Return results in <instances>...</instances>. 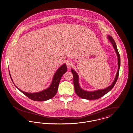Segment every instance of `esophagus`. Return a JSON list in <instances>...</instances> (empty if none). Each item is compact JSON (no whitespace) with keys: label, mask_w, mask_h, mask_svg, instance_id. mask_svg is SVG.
<instances>
[{"label":"esophagus","mask_w":133,"mask_h":133,"mask_svg":"<svg viewBox=\"0 0 133 133\" xmlns=\"http://www.w3.org/2000/svg\"><path fill=\"white\" fill-rule=\"evenodd\" d=\"M66 64L67 67H68V68H71V67L72 63H71V61H67L66 62Z\"/></svg>","instance_id":"34e87169"}]
</instances>
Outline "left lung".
Instances as JSON below:
<instances>
[{"mask_svg": "<svg viewBox=\"0 0 133 133\" xmlns=\"http://www.w3.org/2000/svg\"><path fill=\"white\" fill-rule=\"evenodd\" d=\"M107 38L110 41V42L111 43V44L112 45V46L115 50V53L116 54L117 57L118 69H117V71L116 74L114 81L110 86H109L108 87H106L105 88L93 91H86L80 87L79 75L74 69H71V71L73 75V78H74V85L75 87V91L77 94V95L80 97L85 99H88V100L97 99L105 95L108 92H109L113 88L115 85V83L118 77V75H119V71L120 65H121L120 55L118 53L115 41L112 38V37L110 36L107 35Z\"/></svg>", "mask_w": 133, "mask_h": 133, "instance_id": "left-lung-1", "label": "left lung"}]
</instances>
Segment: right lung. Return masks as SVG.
Segmentation results:
<instances>
[{"mask_svg":"<svg viewBox=\"0 0 133 133\" xmlns=\"http://www.w3.org/2000/svg\"><path fill=\"white\" fill-rule=\"evenodd\" d=\"M66 71H67V67H66V64L64 63L57 70V71H56V72L54 74L51 83L49 86V87L38 92L28 93L20 90L16 86V87L22 93H23L24 95L27 96L30 99L33 100L37 101H46L47 100H49L53 98L55 96V95L56 94L57 91L58 85L62 77V75L64 73H65ZM9 74L10 78L13 82V81L11 77V76L9 72ZM13 83H14L13 82Z\"/></svg>","mask_w":133,"mask_h":133,"instance_id":"add662e5","label":"right lung"}]
</instances>
